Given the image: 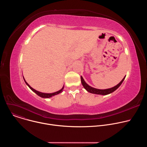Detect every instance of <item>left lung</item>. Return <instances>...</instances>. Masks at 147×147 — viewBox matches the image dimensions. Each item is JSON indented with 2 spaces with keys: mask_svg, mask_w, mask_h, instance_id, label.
I'll use <instances>...</instances> for the list:
<instances>
[{
  "mask_svg": "<svg viewBox=\"0 0 147 147\" xmlns=\"http://www.w3.org/2000/svg\"><path fill=\"white\" fill-rule=\"evenodd\" d=\"M125 76L123 78V80L118 84L117 85H116V86L111 88H108V89H106V90H99V89H96L95 88H93L91 86H90L89 85H88L87 84L86 82V81H84V80L83 79L82 77L81 76V83L82 85L83 86L84 88L88 92L92 93V94H98V95H108L109 94L112 93L113 92H114L115 90H116L121 84V83L123 82V81H124V78H125Z\"/></svg>",
  "mask_w": 147,
  "mask_h": 147,
  "instance_id": "1",
  "label": "left lung"
}]
</instances>
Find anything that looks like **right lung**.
Listing matches in <instances>:
<instances>
[{
    "label": "right lung",
    "instance_id": "1",
    "mask_svg": "<svg viewBox=\"0 0 147 147\" xmlns=\"http://www.w3.org/2000/svg\"><path fill=\"white\" fill-rule=\"evenodd\" d=\"M23 78H24V80L26 84L29 87V88H30L33 92H34L35 94H36L38 96H40V97H42V98H51V97H52V96H55V95H57V94H59L62 92L63 89V88H64V86H63L60 90H59V91H57V92H53V93H49H49H43V92H39V91H36V90H34V88H32L26 82V81L25 80L24 77H23Z\"/></svg>",
    "mask_w": 147,
    "mask_h": 147
}]
</instances>
